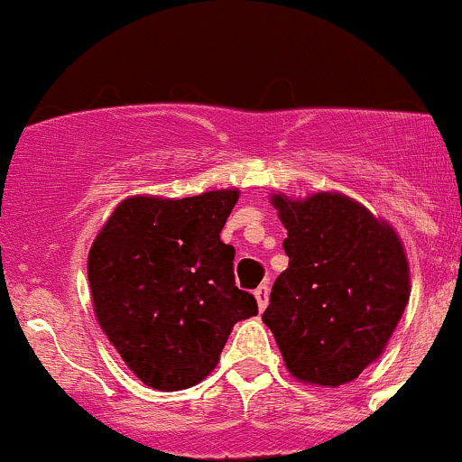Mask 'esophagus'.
<instances>
[{
	"mask_svg": "<svg viewBox=\"0 0 462 462\" xmlns=\"http://www.w3.org/2000/svg\"><path fill=\"white\" fill-rule=\"evenodd\" d=\"M254 294H255V300H258V308L260 310L267 308V300H269V285H267V282H263L260 287H255Z\"/></svg>",
	"mask_w": 462,
	"mask_h": 462,
	"instance_id": "34e87169",
	"label": "esophagus"
}]
</instances>
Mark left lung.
<instances>
[{
    "instance_id": "1",
    "label": "left lung",
    "mask_w": 462,
    "mask_h": 462,
    "mask_svg": "<svg viewBox=\"0 0 462 462\" xmlns=\"http://www.w3.org/2000/svg\"><path fill=\"white\" fill-rule=\"evenodd\" d=\"M290 267L263 321L296 380L353 382L375 362L409 300V263L395 231L344 195H273Z\"/></svg>"
}]
</instances>
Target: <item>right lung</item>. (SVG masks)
<instances>
[{
	"instance_id": "right-lung-1",
	"label": "right lung",
	"mask_w": 462,
	"mask_h": 462,
	"mask_svg": "<svg viewBox=\"0 0 462 462\" xmlns=\"http://www.w3.org/2000/svg\"><path fill=\"white\" fill-rule=\"evenodd\" d=\"M237 190L184 199L130 198L87 260L94 312L143 384L180 391L217 366L233 326L258 314L237 290L236 249L220 240Z\"/></svg>"
}]
</instances>
